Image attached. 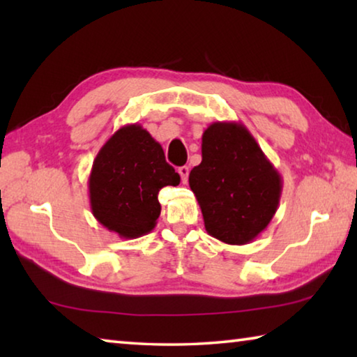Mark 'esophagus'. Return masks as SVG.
Instances as JSON below:
<instances>
[{"label": "esophagus", "mask_w": 357, "mask_h": 357, "mask_svg": "<svg viewBox=\"0 0 357 357\" xmlns=\"http://www.w3.org/2000/svg\"><path fill=\"white\" fill-rule=\"evenodd\" d=\"M178 173L181 174V181L185 184L187 183V178H189V167L184 165V167H179L178 168Z\"/></svg>", "instance_id": "34e87169"}]
</instances>
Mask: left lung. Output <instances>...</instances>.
Instances as JSON below:
<instances>
[{"label":"left lung","mask_w":357,"mask_h":357,"mask_svg":"<svg viewBox=\"0 0 357 357\" xmlns=\"http://www.w3.org/2000/svg\"><path fill=\"white\" fill-rule=\"evenodd\" d=\"M208 234L252 243L279 208L283 181L244 124L217 121L202 137V164L189 174Z\"/></svg>","instance_id":"left-lung-1"}]
</instances>
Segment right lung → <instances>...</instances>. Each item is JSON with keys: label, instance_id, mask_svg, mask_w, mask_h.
Masks as SVG:
<instances>
[{"label": "right lung", "instance_id": "add662e5", "mask_svg": "<svg viewBox=\"0 0 357 357\" xmlns=\"http://www.w3.org/2000/svg\"><path fill=\"white\" fill-rule=\"evenodd\" d=\"M164 149L140 124H126L96 155L88 179L91 213L123 239L153 231L160 215L159 190L178 185Z\"/></svg>", "mask_w": 357, "mask_h": 357}]
</instances>
